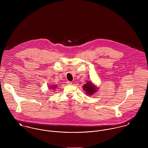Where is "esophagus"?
Instances as JSON below:
<instances>
[{"label": "esophagus", "mask_w": 148, "mask_h": 148, "mask_svg": "<svg viewBox=\"0 0 148 148\" xmlns=\"http://www.w3.org/2000/svg\"><path fill=\"white\" fill-rule=\"evenodd\" d=\"M66 84L68 85H71L72 83V82H69V81H67V82H66Z\"/></svg>", "instance_id": "34e87169"}]
</instances>
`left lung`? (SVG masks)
<instances>
[{"mask_svg":"<svg viewBox=\"0 0 148 148\" xmlns=\"http://www.w3.org/2000/svg\"><path fill=\"white\" fill-rule=\"evenodd\" d=\"M83 88L86 95L89 96L94 95L99 89V88H97L91 81H88L83 86Z\"/></svg>","mask_w":148,"mask_h":148,"instance_id":"left-lung-1","label":"left lung"}]
</instances>
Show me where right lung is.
Masks as SVG:
<instances>
[{
	"mask_svg": "<svg viewBox=\"0 0 148 148\" xmlns=\"http://www.w3.org/2000/svg\"><path fill=\"white\" fill-rule=\"evenodd\" d=\"M49 88L50 89H56L57 88V85H51Z\"/></svg>",
	"mask_w": 148,
	"mask_h": 148,
	"instance_id": "right-lung-1",
	"label": "right lung"
}]
</instances>
